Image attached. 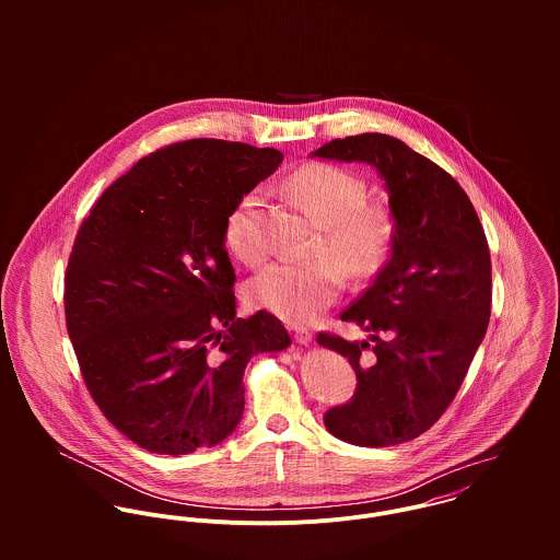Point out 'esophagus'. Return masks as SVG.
<instances>
[{"mask_svg":"<svg viewBox=\"0 0 560 560\" xmlns=\"http://www.w3.org/2000/svg\"><path fill=\"white\" fill-rule=\"evenodd\" d=\"M289 329H291L293 338H295L300 345H308V342L313 340V331H311L308 327H304V325H291Z\"/></svg>","mask_w":560,"mask_h":560,"instance_id":"1","label":"esophagus"}]
</instances>
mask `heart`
<instances>
[{
  "instance_id": "obj_1",
  "label": "heart",
  "mask_w": 560,
  "mask_h": 560,
  "mask_svg": "<svg viewBox=\"0 0 560 560\" xmlns=\"http://www.w3.org/2000/svg\"><path fill=\"white\" fill-rule=\"evenodd\" d=\"M284 189L323 224L315 247L319 256L269 262L247 282L245 298L254 308L306 323L340 295L345 269L355 280L373 278L384 269L393 254L397 226L386 205L364 202L366 185L353 172L331 163L315 161L298 167L287 176ZM224 241L247 265L267 256L260 189H249L231 209Z\"/></svg>"
}]
</instances>
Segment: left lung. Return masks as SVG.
Masks as SVG:
<instances>
[{"label":"left lung","mask_w":560,"mask_h":560,"mask_svg":"<svg viewBox=\"0 0 560 560\" xmlns=\"http://www.w3.org/2000/svg\"><path fill=\"white\" fill-rule=\"evenodd\" d=\"M315 155L371 163L386 180L397 226L388 262L340 315L373 345L317 336L358 377L353 397L323 422L349 444H402L440 420L466 380L491 315L489 245L459 183L397 138L349 136Z\"/></svg>","instance_id":"obj_1"}]
</instances>
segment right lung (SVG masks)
Here are the masks:
<instances>
[{
    "label": "right lung",
    "instance_id": "add662e5",
    "mask_svg": "<svg viewBox=\"0 0 560 560\" xmlns=\"http://www.w3.org/2000/svg\"><path fill=\"white\" fill-rule=\"evenodd\" d=\"M282 161L213 138L176 142L114 180L81 222L65 271L67 329L90 397L131 442L187 455L226 440L252 355L291 336L237 319L224 224Z\"/></svg>",
    "mask_w": 560,
    "mask_h": 560
}]
</instances>
